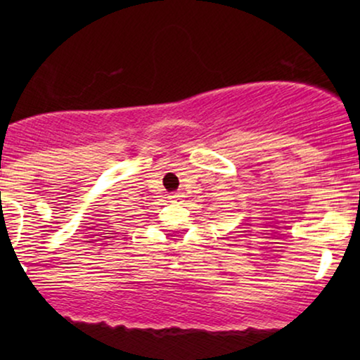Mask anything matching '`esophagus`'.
<instances>
[{
	"label": "esophagus",
	"mask_w": 360,
	"mask_h": 360,
	"mask_svg": "<svg viewBox=\"0 0 360 360\" xmlns=\"http://www.w3.org/2000/svg\"><path fill=\"white\" fill-rule=\"evenodd\" d=\"M179 198H180L179 193H170V195H169V200H170V201H176Z\"/></svg>",
	"instance_id": "34e87169"
}]
</instances>
